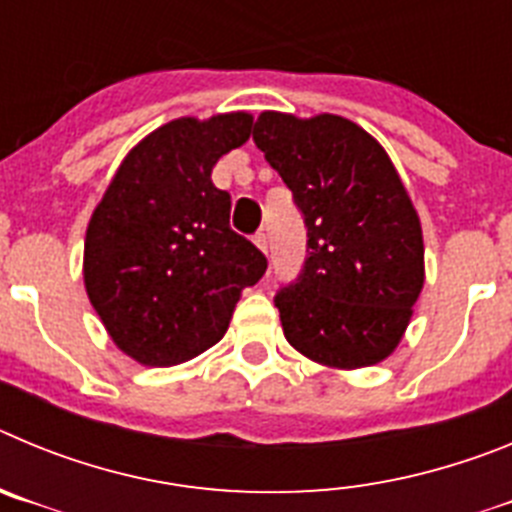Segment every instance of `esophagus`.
Here are the masks:
<instances>
[{
  "mask_svg": "<svg viewBox=\"0 0 512 512\" xmlns=\"http://www.w3.org/2000/svg\"><path fill=\"white\" fill-rule=\"evenodd\" d=\"M253 243L259 246L261 253H266V256H269V241H266V235H264V233H256V238H253Z\"/></svg>",
  "mask_w": 512,
  "mask_h": 512,
  "instance_id": "1",
  "label": "esophagus"
}]
</instances>
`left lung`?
<instances>
[{"label":"left lung","instance_id":"8db88e82","mask_svg":"<svg viewBox=\"0 0 512 512\" xmlns=\"http://www.w3.org/2000/svg\"><path fill=\"white\" fill-rule=\"evenodd\" d=\"M253 143L305 215L307 259L279 289L284 336L330 369L384 361L425 282L423 228L395 164L341 115L261 112Z\"/></svg>","mask_w":512,"mask_h":512}]
</instances>
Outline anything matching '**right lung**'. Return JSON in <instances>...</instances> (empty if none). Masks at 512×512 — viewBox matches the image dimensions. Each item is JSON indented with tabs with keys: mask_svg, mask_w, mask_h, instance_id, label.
Listing matches in <instances>:
<instances>
[{
	"mask_svg": "<svg viewBox=\"0 0 512 512\" xmlns=\"http://www.w3.org/2000/svg\"><path fill=\"white\" fill-rule=\"evenodd\" d=\"M248 112L171 120L122 158L84 238V287L115 346L174 366L215 346L266 259L230 230L212 166L251 138Z\"/></svg>",
	"mask_w": 512,
	"mask_h": 512,
	"instance_id": "obj_1",
	"label": "right lung"
}]
</instances>
